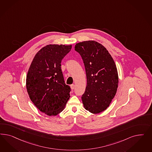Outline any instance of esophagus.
<instances>
[{
    "label": "esophagus",
    "instance_id": "1",
    "mask_svg": "<svg viewBox=\"0 0 152 152\" xmlns=\"http://www.w3.org/2000/svg\"><path fill=\"white\" fill-rule=\"evenodd\" d=\"M71 88H72V90H74L75 88V85H74V84H72V85H71Z\"/></svg>",
    "mask_w": 152,
    "mask_h": 152
}]
</instances>
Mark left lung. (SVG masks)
Listing matches in <instances>:
<instances>
[{"label": "left lung", "mask_w": 152, "mask_h": 152, "mask_svg": "<svg viewBox=\"0 0 152 152\" xmlns=\"http://www.w3.org/2000/svg\"><path fill=\"white\" fill-rule=\"evenodd\" d=\"M75 51L84 64L87 85L81 99L83 106L93 114L100 113L109 106L118 86L115 62L109 52L95 41L77 43Z\"/></svg>", "instance_id": "8db88e82"}]
</instances>
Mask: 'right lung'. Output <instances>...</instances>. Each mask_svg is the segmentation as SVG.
Wrapping results in <instances>:
<instances>
[{"instance_id": "1", "label": "right lung", "mask_w": 152, "mask_h": 152, "mask_svg": "<svg viewBox=\"0 0 152 152\" xmlns=\"http://www.w3.org/2000/svg\"><path fill=\"white\" fill-rule=\"evenodd\" d=\"M71 48L62 45L42 48L28 71L26 87L29 97L39 110L49 116L62 111L70 97L71 89L64 83L61 63Z\"/></svg>"}]
</instances>
